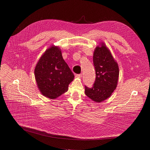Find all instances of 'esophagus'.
Instances as JSON below:
<instances>
[{"label":"esophagus","instance_id":"34e87169","mask_svg":"<svg viewBox=\"0 0 150 150\" xmlns=\"http://www.w3.org/2000/svg\"><path fill=\"white\" fill-rule=\"evenodd\" d=\"M82 74H76V76L77 78H81L82 77Z\"/></svg>","mask_w":150,"mask_h":150}]
</instances>
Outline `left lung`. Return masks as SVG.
I'll return each instance as SVG.
<instances>
[{
    "label": "left lung",
    "instance_id": "8db88e82",
    "mask_svg": "<svg viewBox=\"0 0 150 150\" xmlns=\"http://www.w3.org/2000/svg\"><path fill=\"white\" fill-rule=\"evenodd\" d=\"M93 63L96 80L91 88L85 86V93L93 101L100 103L110 97L116 88L119 70L117 63L104 42L95 49Z\"/></svg>",
    "mask_w": 150,
    "mask_h": 150
}]
</instances>
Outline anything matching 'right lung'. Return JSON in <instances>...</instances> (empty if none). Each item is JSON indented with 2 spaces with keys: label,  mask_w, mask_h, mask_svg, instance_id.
<instances>
[{
  "label": "right lung",
  "mask_w": 150,
  "mask_h": 150,
  "mask_svg": "<svg viewBox=\"0 0 150 150\" xmlns=\"http://www.w3.org/2000/svg\"><path fill=\"white\" fill-rule=\"evenodd\" d=\"M37 87L41 93L55 99L68 90L74 75L63 59L59 47L51 46L37 62L34 69Z\"/></svg>",
  "instance_id": "1"
}]
</instances>
